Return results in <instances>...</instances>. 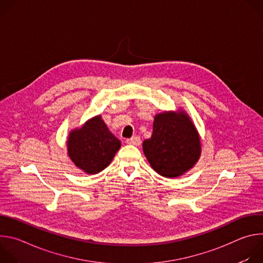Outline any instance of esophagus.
Returning <instances> with one entry per match:
<instances>
[{
	"label": "esophagus",
	"mask_w": 263,
	"mask_h": 263,
	"mask_svg": "<svg viewBox=\"0 0 263 263\" xmlns=\"http://www.w3.org/2000/svg\"><path fill=\"white\" fill-rule=\"evenodd\" d=\"M126 143L134 144V145H139L140 144V138L138 136H133L131 138L126 139Z\"/></svg>",
	"instance_id": "esophagus-1"
}]
</instances>
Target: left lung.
Segmentation results:
<instances>
[{
  "label": "left lung",
  "mask_w": 263,
  "mask_h": 263,
  "mask_svg": "<svg viewBox=\"0 0 263 263\" xmlns=\"http://www.w3.org/2000/svg\"><path fill=\"white\" fill-rule=\"evenodd\" d=\"M143 153L159 175L174 178L191 170L201 154L199 134L184 112H163L154 119L153 134L142 143Z\"/></svg>",
  "instance_id": "obj_1"
}]
</instances>
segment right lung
<instances>
[{
	"instance_id": "add662e5",
	"label": "right lung",
	"mask_w": 263,
	"mask_h": 263,
	"mask_svg": "<svg viewBox=\"0 0 263 263\" xmlns=\"http://www.w3.org/2000/svg\"><path fill=\"white\" fill-rule=\"evenodd\" d=\"M120 147L121 141L108 130L100 116L81 129L71 131L67 140L69 158L87 174H98L106 168Z\"/></svg>"
}]
</instances>
